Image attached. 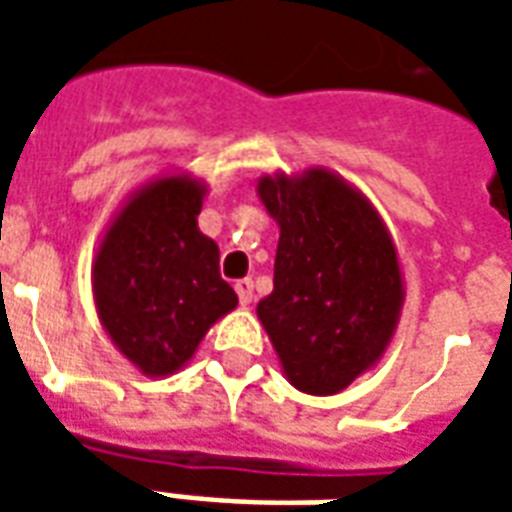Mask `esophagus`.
<instances>
[{
	"instance_id": "obj_1",
	"label": "esophagus",
	"mask_w": 512,
	"mask_h": 512,
	"mask_svg": "<svg viewBox=\"0 0 512 512\" xmlns=\"http://www.w3.org/2000/svg\"><path fill=\"white\" fill-rule=\"evenodd\" d=\"M235 293H238V301H241V307H249V304H252V293H255V285H252V279H238V282H235Z\"/></svg>"
}]
</instances>
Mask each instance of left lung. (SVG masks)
Instances as JSON below:
<instances>
[{"label":"left lung","mask_w":512,"mask_h":512,"mask_svg":"<svg viewBox=\"0 0 512 512\" xmlns=\"http://www.w3.org/2000/svg\"><path fill=\"white\" fill-rule=\"evenodd\" d=\"M279 224L274 290L257 318L299 392H343L381 362L406 301L389 227L354 183L310 167L257 180Z\"/></svg>","instance_id":"left-lung-1"}]
</instances>
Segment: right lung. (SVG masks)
Segmentation results:
<instances>
[{
  "mask_svg": "<svg viewBox=\"0 0 512 512\" xmlns=\"http://www.w3.org/2000/svg\"><path fill=\"white\" fill-rule=\"evenodd\" d=\"M205 194L202 178L161 172L128 194L95 249L98 321L147 378L186 367L213 323L238 307L219 246L197 227Z\"/></svg>",
  "mask_w": 512,
  "mask_h": 512,
  "instance_id": "add662e5",
  "label": "right lung"
}]
</instances>
